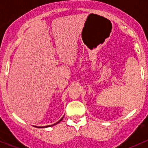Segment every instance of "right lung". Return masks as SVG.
<instances>
[{
  "instance_id": "right-lung-1",
  "label": "right lung",
  "mask_w": 148,
  "mask_h": 148,
  "mask_svg": "<svg viewBox=\"0 0 148 148\" xmlns=\"http://www.w3.org/2000/svg\"><path fill=\"white\" fill-rule=\"evenodd\" d=\"M63 118H64V117H63ZM63 118H61V119L59 120V121H58V122H56V123H55V124H53V125H47V126H44V127H37V126H35V127H38V128H44V127H51V126H54V125H57V124H58V123H59L60 121H61V120L63 119Z\"/></svg>"
}]
</instances>
